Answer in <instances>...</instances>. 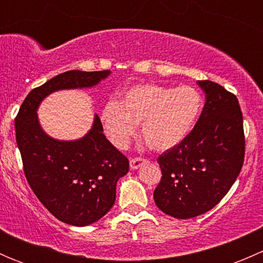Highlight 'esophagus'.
<instances>
[{
    "mask_svg": "<svg viewBox=\"0 0 263 263\" xmlns=\"http://www.w3.org/2000/svg\"><path fill=\"white\" fill-rule=\"evenodd\" d=\"M147 160L144 158H134L129 160V168L132 169V171H136V169H139L140 166H142L144 164H146Z\"/></svg>",
    "mask_w": 263,
    "mask_h": 263,
    "instance_id": "esophagus-1",
    "label": "esophagus"
}]
</instances>
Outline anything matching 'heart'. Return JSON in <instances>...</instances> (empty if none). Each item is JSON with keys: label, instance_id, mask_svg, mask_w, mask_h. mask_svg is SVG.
<instances>
[{"label": "heart", "instance_id": "obj_1", "mask_svg": "<svg viewBox=\"0 0 263 263\" xmlns=\"http://www.w3.org/2000/svg\"><path fill=\"white\" fill-rule=\"evenodd\" d=\"M202 110V97L192 86L173 87L139 84L109 100L100 113L108 139L124 148L141 123V135L150 148L166 151L179 145L196 126Z\"/></svg>", "mask_w": 263, "mask_h": 263}]
</instances>
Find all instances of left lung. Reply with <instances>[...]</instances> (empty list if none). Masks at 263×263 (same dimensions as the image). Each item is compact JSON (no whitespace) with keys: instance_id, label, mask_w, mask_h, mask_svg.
I'll return each instance as SVG.
<instances>
[{"instance_id":"left-lung-1","label":"left lung","mask_w":263,"mask_h":263,"mask_svg":"<svg viewBox=\"0 0 263 263\" xmlns=\"http://www.w3.org/2000/svg\"><path fill=\"white\" fill-rule=\"evenodd\" d=\"M206 103L191 134L158 158L156 206L176 219L208 213L228 193L245 161L243 116L235 95L213 81H197Z\"/></svg>"}]
</instances>
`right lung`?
Returning a JSON list of instances; mask_svg holds the SVG:
<instances>
[{
	"label": "right lung",
	"mask_w": 263,
	"mask_h": 263,
	"mask_svg": "<svg viewBox=\"0 0 263 263\" xmlns=\"http://www.w3.org/2000/svg\"><path fill=\"white\" fill-rule=\"evenodd\" d=\"M109 70H71L31 90L15 119L24 173L42 203L58 220L86 227L102 219L116 201V185L128 172V160L105 139L99 117L78 140H57L46 134L38 118L41 103L58 90L90 89Z\"/></svg>",
	"instance_id": "right-lung-1"
}]
</instances>
